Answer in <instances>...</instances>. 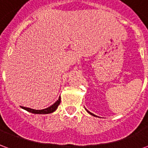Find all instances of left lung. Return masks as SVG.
<instances>
[{
    "mask_svg": "<svg viewBox=\"0 0 148 148\" xmlns=\"http://www.w3.org/2000/svg\"><path fill=\"white\" fill-rule=\"evenodd\" d=\"M87 112H88L89 113H90V114H91V115H93V116H94V114H93V113H91V112H89V111H87Z\"/></svg>",
    "mask_w": 148,
    "mask_h": 148,
    "instance_id": "left-lung-1",
    "label": "left lung"
}]
</instances>
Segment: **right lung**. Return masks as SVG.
<instances>
[{
	"label": "right lung",
	"instance_id": "add662e5",
	"mask_svg": "<svg viewBox=\"0 0 148 148\" xmlns=\"http://www.w3.org/2000/svg\"><path fill=\"white\" fill-rule=\"evenodd\" d=\"M60 102H61V99H60V97H59L58 101H57L54 105H52L51 106H50V107L47 108V109H42V110H36V109H30V108H26V107H22V106H21V108L25 109V110H27V112H32V113H37V114H47V113H51V112H53L54 111H55L56 109L58 108V106H59Z\"/></svg>",
	"mask_w": 148,
	"mask_h": 148
}]
</instances>
